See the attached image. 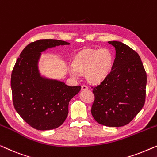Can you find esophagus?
<instances>
[{"label":"esophagus","instance_id":"1","mask_svg":"<svg viewBox=\"0 0 157 157\" xmlns=\"http://www.w3.org/2000/svg\"><path fill=\"white\" fill-rule=\"evenodd\" d=\"M82 90H88V87H87V85H82Z\"/></svg>","mask_w":157,"mask_h":157}]
</instances>
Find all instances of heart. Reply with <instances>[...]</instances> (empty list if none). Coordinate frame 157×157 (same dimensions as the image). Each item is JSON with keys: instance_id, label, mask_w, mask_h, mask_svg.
Segmentation results:
<instances>
[{"instance_id": "obj_1", "label": "heart", "mask_w": 157, "mask_h": 157, "mask_svg": "<svg viewBox=\"0 0 157 157\" xmlns=\"http://www.w3.org/2000/svg\"><path fill=\"white\" fill-rule=\"evenodd\" d=\"M113 56L109 50L89 49L78 55L74 60V67L70 68L72 77L78 78L80 73H86L90 82L97 83L102 80L111 70Z\"/></svg>"}]
</instances>
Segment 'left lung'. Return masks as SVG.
Wrapping results in <instances>:
<instances>
[{
  "mask_svg": "<svg viewBox=\"0 0 157 157\" xmlns=\"http://www.w3.org/2000/svg\"><path fill=\"white\" fill-rule=\"evenodd\" d=\"M116 56L110 72L95 87L91 112L94 120L107 127L127 125L145 102L147 73L137 52L119 41L108 42Z\"/></svg>",
  "mask_w": 157,
  "mask_h": 157,
  "instance_id": "1",
  "label": "left lung"
}]
</instances>
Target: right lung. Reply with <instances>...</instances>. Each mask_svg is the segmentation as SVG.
Masks as SVG:
<instances>
[{
    "label": "right lung",
    "mask_w": 157,
    "mask_h": 157,
    "mask_svg": "<svg viewBox=\"0 0 157 157\" xmlns=\"http://www.w3.org/2000/svg\"><path fill=\"white\" fill-rule=\"evenodd\" d=\"M59 40L43 39L28 44L17 59L11 74L13 101L19 115L37 130L56 129L68 114V105L81 90L40 74L37 63L41 52L69 45Z\"/></svg>",
    "instance_id": "add662e5"
}]
</instances>
